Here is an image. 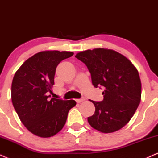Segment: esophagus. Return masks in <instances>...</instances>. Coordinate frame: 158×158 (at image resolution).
I'll use <instances>...</instances> for the list:
<instances>
[{"label": "esophagus", "mask_w": 158, "mask_h": 158, "mask_svg": "<svg viewBox=\"0 0 158 158\" xmlns=\"http://www.w3.org/2000/svg\"><path fill=\"white\" fill-rule=\"evenodd\" d=\"M85 98H81V99H76V102L77 103H81V102H83V101H85Z\"/></svg>", "instance_id": "1"}]
</instances>
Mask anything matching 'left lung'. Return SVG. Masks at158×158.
<instances>
[{"label": "left lung", "instance_id": "obj_1", "mask_svg": "<svg viewBox=\"0 0 158 158\" xmlns=\"http://www.w3.org/2000/svg\"><path fill=\"white\" fill-rule=\"evenodd\" d=\"M75 57L87 66L94 87L105 88L102 101L90 100L96 110L88 118L89 124L103 133L119 130L130 121L141 101V81L137 68L113 49H87L77 53Z\"/></svg>", "mask_w": 158, "mask_h": 158}]
</instances>
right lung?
I'll return each instance as SVG.
<instances>
[{
  "mask_svg": "<svg viewBox=\"0 0 158 158\" xmlns=\"http://www.w3.org/2000/svg\"><path fill=\"white\" fill-rule=\"evenodd\" d=\"M73 52L42 51L27 59L15 73L11 100L21 122L40 137H50L65 124L68 112L76 105L74 100L64 101L51 96L56 68Z\"/></svg>",
  "mask_w": 158,
  "mask_h": 158,
  "instance_id": "right-lung-1",
  "label": "right lung"
}]
</instances>
